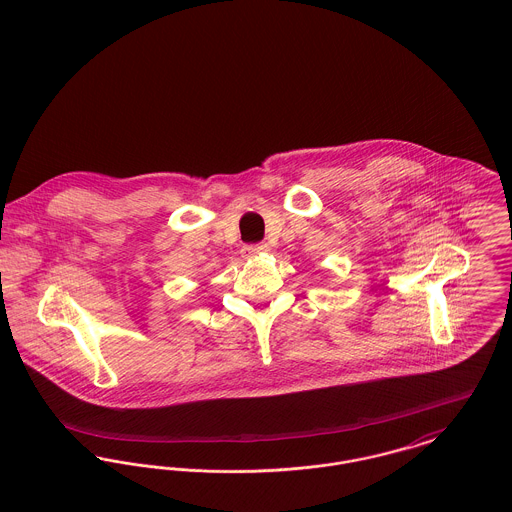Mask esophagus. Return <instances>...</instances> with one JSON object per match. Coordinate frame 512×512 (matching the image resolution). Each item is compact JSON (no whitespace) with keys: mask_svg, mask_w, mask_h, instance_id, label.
Listing matches in <instances>:
<instances>
[{"mask_svg":"<svg viewBox=\"0 0 512 512\" xmlns=\"http://www.w3.org/2000/svg\"><path fill=\"white\" fill-rule=\"evenodd\" d=\"M269 251V247L267 245H247V247H243V257H247V259H251V257H257V255H263V253H267Z\"/></svg>","mask_w":512,"mask_h":512,"instance_id":"esophagus-1","label":"esophagus"}]
</instances>
